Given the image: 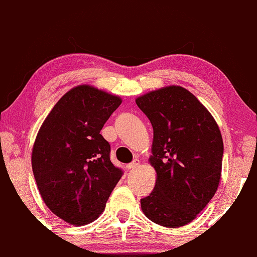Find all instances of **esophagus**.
Here are the masks:
<instances>
[{"mask_svg": "<svg viewBox=\"0 0 257 257\" xmlns=\"http://www.w3.org/2000/svg\"><path fill=\"white\" fill-rule=\"evenodd\" d=\"M139 165H140V161L139 160H135L134 162H132V163H129L127 165V169L128 170H134V169H136Z\"/></svg>", "mask_w": 257, "mask_h": 257, "instance_id": "obj_1", "label": "esophagus"}]
</instances>
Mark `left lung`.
Listing matches in <instances>:
<instances>
[{"instance_id":"8db88e82","label":"left lung","mask_w":257,"mask_h":257,"mask_svg":"<svg viewBox=\"0 0 257 257\" xmlns=\"http://www.w3.org/2000/svg\"><path fill=\"white\" fill-rule=\"evenodd\" d=\"M136 104L154 129L150 163L156 185L141 199L148 219L176 228L192 221L218 189L223 155L221 133L200 101L180 86L142 95Z\"/></svg>"}]
</instances>
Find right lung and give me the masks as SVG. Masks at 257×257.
I'll return each mask as SVG.
<instances>
[{"label": "right lung", "mask_w": 257, "mask_h": 257, "mask_svg": "<svg viewBox=\"0 0 257 257\" xmlns=\"http://www.w3.org/2000/svg\"><path fill=\"white\" fill-rule=\"evenodd\" d=\"M121 102L91 86H77L55 104L36 137L31 163L39 193L71 225L94 221L123 175L100 134Z\"/></svg>", "instance_id": "obj_1"}]
</instances>
